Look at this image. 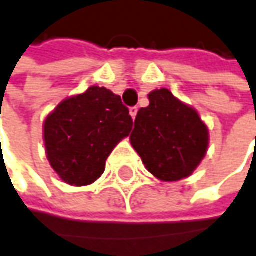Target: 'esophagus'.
Returning a JSON list of instances; mask_svg holds the SVG:
<instances>
[{
	"label": "esophagus",
	"mask_w": 256,
	"mask_h": 256,
	"mask_svg": "<svg viewBox=\"0 0 256 256\" xmlns=\"http://www.w3.org/2000/svg\"><path fill=\"white\" fill-rule=\"evenodd\" d=\"M128 112H130L132 118L134 120V118H136V114H138V106H132V108L128 110Z\"/></svg>",
	"instance_id": "obj_1"
}]
</instances>
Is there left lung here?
<instances>
[{"mask_svg":"<svg viewBox=\"0 0 256 256\" xmlns=\"http://www.w3.org/2000/svg\"><path fill=\"white\" fill-rule=\"evenodd\" d=\"M130 134L132 146L146 170L162 182H177L195 172L208 150V128L196 111L168 89L148 95Z\"/></svg>","mask_w":256,"mask_h":256,"instance_id":"obj_1","label":"left lung"}]
</instances>
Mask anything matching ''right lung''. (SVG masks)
Instances as JSON below:
<instances>
[{"instance_id": "add662e5", "label": "right lung", "mask_w": 256, "mask_h": 256, "mask_svg": "<svg viewBox=\"0 0 256 256\" xmlns=\"http://www.w3.org/2000/svg\"><path fill=\"white\" fill-rule=\"evenodd\" d=\"M132 126L122 98L110 89L92 86L64 100L46 117V158L62 182L88 186L102 176L106 158L128 136Z\"/></svg>"}]
</instances>
